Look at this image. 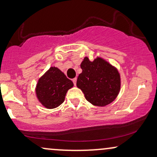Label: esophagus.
Here are the masks:
<instances>
[{"instance_id": "1", "label": "esophagus", "mask_w": 157, "mask_h": 157, "mask_svg": "<svg viewBox=\"0 0 157 157\" xmlns=\"http://www.w3.org/2000/svg\"><path fill=\"white\" fill-rule=\"evenodd\" d=\"M72 81H73V82H74V85H76V83H77V77H75V78H74V79H72Z\"/></svg>"}]
</instances>
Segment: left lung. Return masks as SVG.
<instances>
[{"label": "left lung", "instance_id": "left-lung-1", "mask_svg": "<svg viewBox=\"0 0 157 157\" xmlns=\"http://www.w3.org/2000/svg\"><path fill=\"white\" fill-rule=\"evenodd\" d=\"M82 73L77 80L86 100L94 105L105 106L117 98L120 90L118 70L101 57L90 61L86 57L80 64Z\"/></svg>", "mask_w": 157, "mask_h": 157}]
</instances>
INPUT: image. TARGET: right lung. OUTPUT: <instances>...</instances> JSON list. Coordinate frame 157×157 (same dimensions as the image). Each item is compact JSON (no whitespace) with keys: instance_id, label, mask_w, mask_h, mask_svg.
Masks as SVG:
<instances>
[{"instance_id":"right-lung-1","label":"right lung","mask_w":157,"mask_h":157,"mask_svg":"<svg viewBox=\"0 0 157 157\" xmlns=\"http://www.w3.org/2000/svg\"><path fill=\"white\" fill-rule=\"evenodd\" d=\"M74 86L57 67H51L38 80L35 92L39 102L46 109H55L65 100L68 90Z\"/></svg>"}]
</instances>
